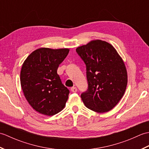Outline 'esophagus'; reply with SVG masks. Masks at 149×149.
Returning <instances> with one entry per match:
<instances>
[{"instance_id":"34e87169","label":"esophagus","mask_w":149,"mask_h":149,"mask_svg":"<svg viewBox=\"0 0 149 149\" xmlns=\"http://www.w3.org/2000/svg\"><path fill=\"white\" fill-rule=\"evenodd\" d=\"M70 90L72 91V92L75 93V92H77V88L75 87V86H73V87H72V88H70Z\"/></svg>"}]
</instances>
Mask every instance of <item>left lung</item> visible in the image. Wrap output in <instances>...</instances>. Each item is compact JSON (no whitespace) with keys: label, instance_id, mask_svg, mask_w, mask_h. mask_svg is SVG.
I'll list each match as a JSON object with an SVG mask.
<instances>
[{"label":"left lung","instance_id":"1","mask_svg":"<svg viewBox=\"0 0 149 149\" xmlns=\"http://www.w3.org/2000/svg\"><path fill=\"white\" fill-rule=\"evenodd\" d=\"M86 65L88 89L81 93L84 105L97 113L112 109L125 93L127 74L122 59L106 42L97 40L76 49Z\"/></svg>","mask_w":149,"mask_h":149}]
</instances>
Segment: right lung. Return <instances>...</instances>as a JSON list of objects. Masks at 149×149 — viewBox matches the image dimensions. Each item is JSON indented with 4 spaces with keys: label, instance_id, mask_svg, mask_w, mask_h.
I'll return each instance as SVG.
<instances>
[{
    "label": "right lung",
    "instance_id": "add662e5",
    "mask_svg": "<svg viewBox=\"0 0 149 149\" xmlns=\"http://www.w3.org/2000/svg\"><path fill=\"white\" fill-rule=\"evenodd\" d=\"M68 52V49H38L27 57L22 65V89L37 112L52 116L65 107L70 91L63 84L57 70Z\"/></svg>",
    "mask_w": 149,
    "mask_h": 149
}]
</instances>
